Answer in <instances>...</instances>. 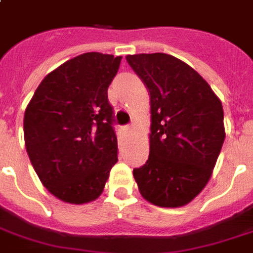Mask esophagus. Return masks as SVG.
I'll list each match as a JSON object with an SVG mask.
<instances>
[{
  "label": "esophagus",
  "instance_id": "esophagus-1",
  "mask_svg": "<svg viewBox=\"0 0 253 253\" xmlns=\"http://www.w3.org/2000/svg\"><path fill=\"white\" fill-rule=\"evenodd\" d=\"M125 130H126L128 134H130V132L134 131V125H128V126H126V128H125Z\"/></svg>",
  "mask_w": 253,
  "mask_h": 253
}]
</instances>
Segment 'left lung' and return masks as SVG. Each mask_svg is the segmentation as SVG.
I'll list each match as a JSON object with an SVG mask.
<instances>
[{
	"instance_id": "1",
	"label": "left lung",
	"mask_w": 253,
	"mask_h": 253,
	"mask_svg": "<svg viewBox=\"0 0 253 253\" xmlns=\"http://www.w3.org/2000/svg\"><path fill=\"white\" fill-rule=\"evenodd\" d=\"M126 60L150 93L149 160L132 171L139 193L157 207H184L205 188L221 151V100L174 56L139 53Z\"/></svg>"
}]
</instances>
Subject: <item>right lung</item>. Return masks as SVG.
Returning <instances> with one entry per match:
<instances>
[{"mask_svg":"<svg viewBox=\"0 0 253 253\" xmlns=\"http://www.w3.org/2000/svg\"><path fill=\"white\" fill-rule=\"evenodd\" d=\"M121 56L88 52L42 79L24 115V139L33 169L50 194L87 204L102 194L118 161L114 111L107 89Z\"/></svg>","mask_w":253,"mask_h":253,"instance_id":"obj_1","label":"right lung"}]
</instances>
